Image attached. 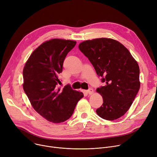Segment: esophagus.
Masks as SVG:
<instances>
[{"label": "esophagus", "mask_w": 157, "mask_h": 157, "mask_svg": "<svg viewBox=\"0 0 157 157\" xmlns=\"http://www.w3.org/2000/svg\"><path fill=\"white\" fill-rule=\"evenodd\" d=\"M87 92H88V94L91 95V94H92L94 93V90H93L92 88H90L87 90Z\"/></svg>", "instance_id": "34e87169"}]
</instances>
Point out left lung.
Masks as SVG:
<instances>
[{"mask_svg":"<svg viewBox=\"0 0 157 157\" xmlns=\"http://www.w3.org/2000/svg\"><path fill=\"white\" fill-rule=\"evenodd\" d=\"M78 47L93 65L102 83H105L97 89L104 102L96 110L97 114L106 120L121 117L140 88L137 62L124 46L114 39L88 40Z\"/></svg>","mask_w":157,"mask_h":157,"instance_id":"obj_1","label":"left lung"}]
</instances>
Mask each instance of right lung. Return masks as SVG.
<instances>
[{
	"mask_svg": "<svg viewBox=\"0 0 157 157\" xmlns=\"http://www.w3.org/2000/svg\"><path fill=\"white\" fill-rule=\"evenodd\" d=\"M76 41L53 39L46 41L33 52L23 71L24 92L34 109L53 123H62L73 114L83 94L72 90L69 85L62 90L59 74L67 53Z\"/></svg>",
	"mask_w": 157,
	"mask_h": 157,
	"instance_id": "1",
	"label": "right lung"
}]
</instances>
